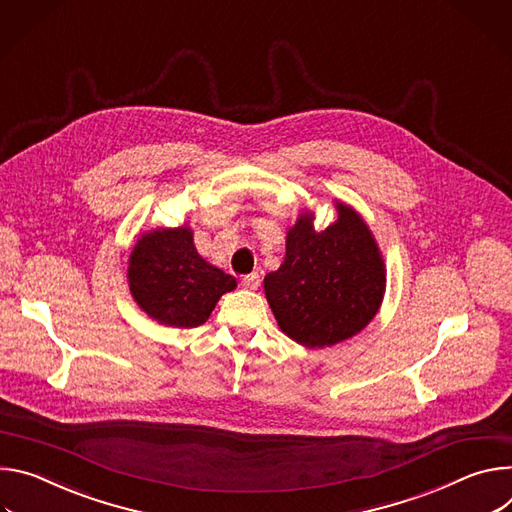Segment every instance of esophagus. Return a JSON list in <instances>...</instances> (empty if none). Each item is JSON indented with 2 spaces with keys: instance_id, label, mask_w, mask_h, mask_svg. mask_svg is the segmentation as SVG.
I'll return each instance as SVG.
<instances>
[{
  "instance_id": "esophagus-1",
  "label": "esophagus",
  "mask_w": 512,
  "mask_h": 512,
  "mask_svg": "<svg viewBox=\"0 0 512 512\" xmlns=\"http://www.w3.org/2000/svg\"><path fill=\"white\" fill-rule=\"evenodd\" d=\"M242 287L248 289V291H256V289L260 287V276H258V272H252V274L242 276Z\"/></svg>"
}]
</instances>
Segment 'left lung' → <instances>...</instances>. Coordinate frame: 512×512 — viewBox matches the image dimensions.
I'll use <instances>...</instances> for the list:
<instances>
[{
  "label": "left lung",
  "instance_id": "1",
  "mask_svg": "<svg viewBox=\"0 0 512 512\" xmlns=\"http://www.w3.org/2000/svg\"><path fill=\"white\" fill-rule=\"evenodd\" d=\"M317 234L305 213L287 234V256L266 274L268 305L289 337L307 348L333 346L362 331L384 295V262L356 211Z\"/></svg>",
  "mask_w": 512,
  "mask_h": 512
}]
</instances>
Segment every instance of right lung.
Listing matches in <instances>:
<instances>
[{
	"instance_id": "add662e5",
	"label": "right lung",
	"mask_w": 512,
	"mask_h": 512,
	"mask_svg": "<svg viewBox=\"0 0 512 512\" xmlns=\"http://www.w3.org/2000/svg\"><path fill=\"white\" fill-rule=\"evenodd\" d=\"M130 291L156 321L197 327L207 321L219 297L236 289V278L207 264L187 227L146 234L130 256Z\"/></svg>"
}]
</instances>
